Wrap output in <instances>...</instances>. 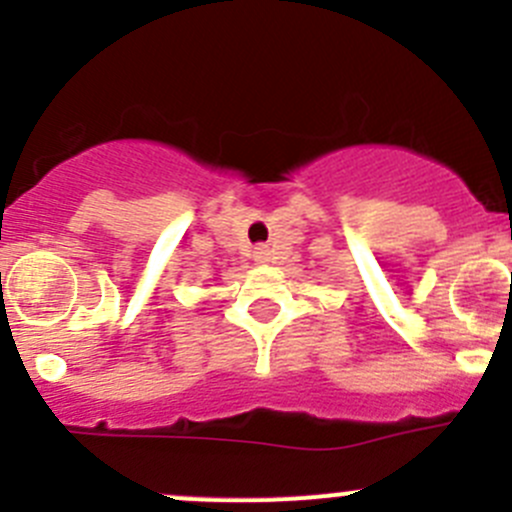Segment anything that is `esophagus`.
I'll return each instance as SVG.
<instances>
[{"label": "esophagus", "instance_id": "1", "mask_svg": "<svg viewBox=\"0 0 512 512\" xmlns=\"http://www.w3.org/2000/svg\"><path fill=\"white\" fill-rule=\"evenodd\" d=\"M252 257H255L257 265H265V262H270L272 250H270V247H267V245H260V247H255V252H252Z\"/></svg>", "mask_w": 512, "mask_h": 512}]
</instances>
